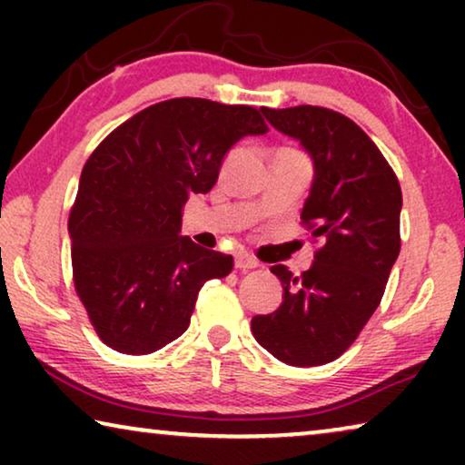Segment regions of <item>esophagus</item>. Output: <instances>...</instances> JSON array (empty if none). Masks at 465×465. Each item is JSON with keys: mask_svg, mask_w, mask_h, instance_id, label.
<instances>
[{"mask_svg": "<svg viewBox=\"0 0 465 465\" xmlns=\"http://www.w3.org/2000/svg\"><path fill=\"white\" fill-rule=\"evenodd\" d=\"M234 266H237L239 271H250V269H256L258 260L252 258L247 252H239L237 256H234Z\"/></svg>", "mask_w": 465, "mask_h": 465, "instance_id": "obj_1", "label": "esophagus"}]
</instances>
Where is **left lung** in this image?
<instances>
[{
	"mask_svg": "<svg viewBox=\"0 0 465 465\" xmlns=\"http://www.w3.org/2000/svg\"><path fill=\"white\" fill-rule=\"evenodd\" d=\"M262 114L313 161L301 220L323 245L298 277L271 266L283 302L253 317L252 332L285 364L322 366L347 351L383 298L400 253L402 190L372 139L342 114L317 105Z\"/></svg>",
	"mask_w": 465,
	"mask_h": 465,
	"instance_id": "obj_1",
	"label": "left lung"
}]
</instances>
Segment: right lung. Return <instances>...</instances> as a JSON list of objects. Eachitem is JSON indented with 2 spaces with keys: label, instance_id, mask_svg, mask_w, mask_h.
Here are the masks:
<instances>
[{
  "label": "right lung",
  "instance_id": "1",
  "mask_svg": "<svg viewBox=\"0 0 465 465\" xmlns=\"http://www.w3.org/2000/svg\"><path fill=\"white\" fill-rule=\"evenodd\" d=\"M269 126L256 107L182 97L150 105L88 158L69 213L74 285L99 339L145 355L186 332L196 296L232 256L182 237V207L218 182L226 152Z\"/></svg>",
  "mask_w": 465,
  "mask_h": 465
}]
</instances>
